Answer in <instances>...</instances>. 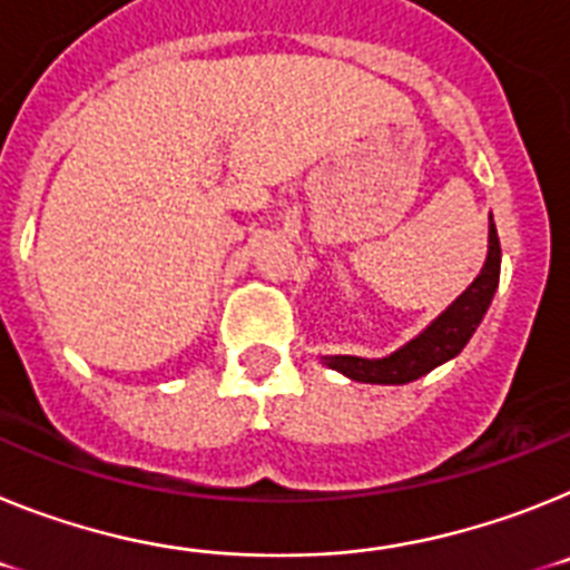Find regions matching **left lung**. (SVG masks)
I'll return each instance as SVG.
<instances>
[{"label": "left lung", "instance_id": "8db88e82", "mask_svg": "<svg viewBox=\"0 0 570 570\" xmlns=\"http://www.w3.org/2000/svg\"><path fill=\"white\" fill-rule=\"evenodd\" d=\"M500 236L491 223V234H488V259L480 276L468 285L465 294L440 316V320L416 336L414 342H407L396 354L385 356V360H360V356H325V365L334 371H342L345 376L356 382H371V385H405L428 371H434L442 362L454 360L468 340L473 336L476 325L485 316L488 305L493 299V291L500 285Z\"/></svg>", "mask_w": 570, "mask_h": 570}]
</instances>
